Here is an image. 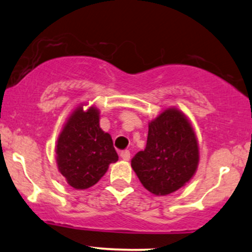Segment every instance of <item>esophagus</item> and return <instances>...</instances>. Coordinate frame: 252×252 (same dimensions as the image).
<instances>
[{"mask_svg": "<svg viewBox=\"0 0 252 252\" xmlns=\"http://www.w3.org/2000/svg\"><path fill=\"white\" fill-rule=\"evenodd\" d=\"M121 158L123 160H129L130 159V151L129 150H124L121 153Z\"/></svg>", "mask_w": 252, "mask_h": 252, "instance_id": "1", "label": "esophagus"}]
</instances>
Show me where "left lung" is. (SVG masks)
Instances as JSON below:
<instances>
[{"label":"left lung","mask_w":252,"mask_h":252,"mask_svg":"<svg viewBox=\"0 0 252 252\" xmlns=\"http://www.w3.org/2000/svg\"><path fill=\"white\" fill-rule=\"evenodd\" d=\"M198 163L195 128L183 111L170 107L149 122L145 149L136 154L131 168L148 191L166 196L189 183Z\"/></svg>","instance_id":"left-lung-1"}]
</instances>
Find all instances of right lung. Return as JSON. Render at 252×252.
<instances>
[{
	"instance_id": "right-lung-1",
	"label": "right lung",
	"mask_w": 252,
	"mask_h": 252,
	"mask_svg": "<svg viewBox=\"0 0 252 252\" xmlns=\"http://www.w3.org/2000/svg\"><path fill=\"white\" fill-rule=\"evenodd\" d=\"M99 114L95 105L80 103L66 117L57 137V169L66 183L76 190L95 186L110 163L118 160L113 138L99 126Z\"/></svg>"
}]
</instances>
